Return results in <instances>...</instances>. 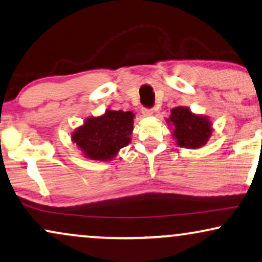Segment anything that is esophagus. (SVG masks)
<instances>
[{
  "mask_svg": "<svg viewBox=\"0 0 262 262\" xmlns=\"http://www.w3.org/2000/svg\"><path fill=\"white\" fill-rule=\"evenodd\" d=\"M141 114H142V116H144V117H151V116H154L155 111L152 110V108H142Z\"/></svg>",
  "mask_w": 262,
  "mask_h": 262,
  "instance_id": "1",
  "label": "esophagus"
}]
</instances>
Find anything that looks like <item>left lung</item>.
<instances>
[{"label":"left lung","mask_w":262,"mask_h":262,"mask_svg":"<svg viewBox=\"0 0 262 262\" xmlns=\"http://www.w3.org/2000/svg\"><path fill=\"white\" fill-rule=\"evenodd\" d=\"M171 128V137L179 147L197 150L207 144L213 134V123L208 116L193 114L190 108L178 106L170 110L169 118H165Z\"/></svg>","instance_id":"left-lung-1"}]
</instances>
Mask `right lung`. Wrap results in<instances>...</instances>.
<instances>
[{"label": "right lung", "mask_w": 262, "mask_h": 262, "mask_svg": "<svg viewBox=\"0 0 262 262\" xmlns=\"http://www.w3.org/2000/svg\"><path fill=\"white\" fill-rule=\"evenodd\" d=\"M135 115L132 111L107 108L97 117H88L71 133L83 157L93 161L107 162L117 156L122 147L132 141Z\"/></svg>", "instance_id": "obj_1"}]
</instances>
